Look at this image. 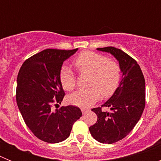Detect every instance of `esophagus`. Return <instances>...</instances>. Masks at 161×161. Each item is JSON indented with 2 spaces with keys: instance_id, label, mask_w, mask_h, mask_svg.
Instances as JSON below:
<instances>
[{
  "instance_id": "obj_1",
  "label": "esophagus",
  "mask_w": 161,
  "mask_h": 161,
  "mask_svg": "<svg viewBox=\"0 0 161 161\" xmlns=\"http://www.w3.org/2000/svg\"><path fill=\"white\" fill-rule=\"evenodd\" d=\"M81 111L82 113L85 114H86L87 112L89 111V109H87V108H81Z\"/></svg>"
}]
</instances>
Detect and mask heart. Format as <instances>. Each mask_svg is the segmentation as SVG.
Returning a JSON list of instances; mask_svg holds the SVG:
<instances>
[{"instance_id": "obj_1", "label": "heart", "mask_w": 161, "mask_h": 161, "mask_svg": "<svg viewBox=\"0 0 161 161\" xmlns=\"http://www.w3.org/2000/svg\"><path fill=\"white\" fill-rule=\"evenodd\" d=\"M79 72L92 75L89 89H79L68 97L70 103L80 107L92 106L101 97L113 94L121 79L120 67L106 56L93 52H85L75 60ZM60 82L64 89L71 91L76 87V77L70 68L64 66L59 74Z\"/></svg>"}]
</instances>
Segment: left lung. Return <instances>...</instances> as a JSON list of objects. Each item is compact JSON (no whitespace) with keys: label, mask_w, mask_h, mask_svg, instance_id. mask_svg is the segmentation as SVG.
Wrapping results in <instances>:
<instances>
[{"label":"left lung","mask_w":161,"mask_h":161,"mask_svg":"<svg viewBox=\"0 0 161 161\" xmlns=\"http://www.w3.org/2000/svg\"><path fill=\"white\" fill-rule=\"evenodd\" d=\"M97 50L111 54L122 73L118 88L102 106L109 107L110 112L102 111L100 107L92 109L97 121L89 127L91 136L100 143L111 144L126 137L141 117L145 107V80L137 62L122 50L114 47Z\"/></svg>","instance_id":"1"}]
</instances>
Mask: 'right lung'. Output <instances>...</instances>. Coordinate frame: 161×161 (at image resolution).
I'll use <instances>...</instances> for the list:
<instances>
[{"label": "right lung", "instance_id": "1", "mask_svg": "<svg viewBox=\"0 0 161 161\" xmlns=\"http://www.w3.org/2000/svg\"><path fill=\"white\" fill-rule=\"evenodd\" d=\"M77 50H43L26 59L18 72V109L30 130L47 143L68 139L72 125L82 115L80 108L73 106L52 109L53 103L60 104L64 96L59 78L62 65Z\"/></svg>", "mask_w": 161, "mask_h": 161}]
</instances>
